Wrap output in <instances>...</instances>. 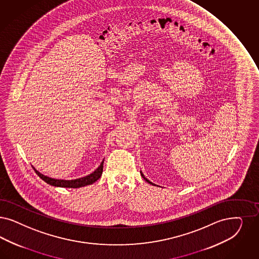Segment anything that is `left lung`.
Listing matches in <instances>:
<instances>
[{"mask_svg": "<svg viewBox=\"0 0 259 259\" xmlns=\"http://www.w3.org/2000/svg\"><path fill=\"white\" fill-rule=\"evenodd\" d=\"M141 173H142V172H141ZM142 176H143V178L144 179V180H145V181H146V182H147V183H149V184H151V185H153V184H152L151 182H150V181H149V180H147V179L145 178V177H144V175H143V173H142ZM154 186H155V185H154Z\"/></svg>", "mask_w": 259, "mask_h": 259, "instance_id": "8db88e82", "label": "left lung"}]
</instances>
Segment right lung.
I'll use <instances>...</instances> for the list:
<instances>
[{
  "instance_id": "1",
  "label": "right lung",
  "mask_w": 259,
  "mask_h": 259,
  "mask_svg": "<svg viewBox=\"0 0 259 259\" xmlns=\"http://www.w3.org/2000/svg\"><path fill=\"white\" fill-rule=\"evenodd\" d=\"M103 161L100 163V165L98 166V169L96 170L95 172H93L92 174H90L86 177L83 178L76 179V180H71V181H66V180H56V179H52L47 177L45 175L41 174L39 171L33 167V169L36 172V174L42 179L43 181H45L47 184L51 185V186H54V187H60V188H77L85 187V186H89L94 184L95 182H97L98 179L100 178L102 171H103Z\"/></svg>"
}]
</instances>
